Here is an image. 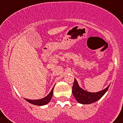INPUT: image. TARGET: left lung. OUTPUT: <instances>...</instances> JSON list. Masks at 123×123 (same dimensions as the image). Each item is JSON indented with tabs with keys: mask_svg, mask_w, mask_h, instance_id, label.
<instances>
[{
	"mask_svg": "<svg viewBox=\"0 0 123 123\" xmlns=\"http://www.w3.org/2000/svg\"><path fill=\"white\" fill-rule=\"evenodd\" d=\"M109 86L107 88H105V89L102 90L101 91L96 92H91L86 91L82 89L79 86L77 80L75 79L74 84L72 87V93L75 96V99H77V101L79 103L84 104V105L91 104L100 99L107 91Z\"/></svg>",
	"mask_w": 123,
	"mask_h": 123,
	"instance_id": "1",
	"label": "left lung"
}]
</instances>
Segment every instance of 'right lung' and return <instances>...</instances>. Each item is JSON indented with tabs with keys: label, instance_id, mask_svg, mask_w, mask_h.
<instances>
[{
	"label": "right lung",
	"instance_id": "obj_1",
	"mask_svg": "<svg viewBox=\"0 0 123 123\" xmlns=\"http://www.w3.org/2000/svg\"><path fill=\"white\" fill-rule=\"evenodd\" d=\"M54 88H52V91H50V92L48 94V95L46 96V97L43 98L42 99H34V100H32V99H25L26 101H27L29 103H31V104H33L34 105H38V106H43V105H46L49 103V101L51 100L52 99V96H53V91H54Z\"/></svg>",
	"mask_w": 123,
	"mask_h": 123
}]
</instances>
